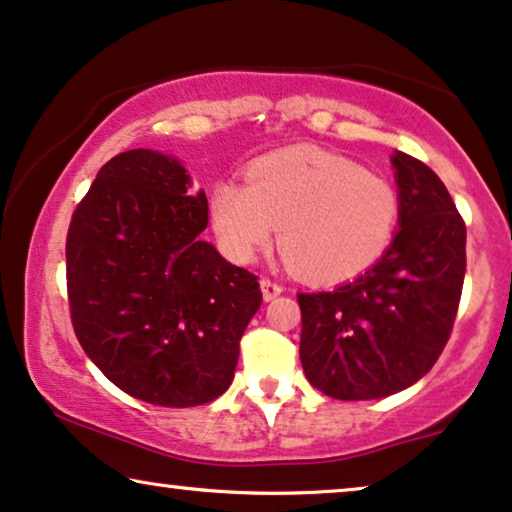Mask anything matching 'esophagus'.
<instances>
[{"mask_svg": "<svg viewBox=\"0 0 512 512\" xmlns=\"http://www.w3.org/2000/svg\"><path fill=\"white\" fill-rule=\"evenodd\" d=\"M262 294H264V299L266 301H271V299H276L278 294H283V290L285 287L278 283V280H271V278H262Z\"/></svg>", "mask_w": 512, "mask_h": 512, "instance_id": "34e87169", "label": "esophagus"}]
</instances>
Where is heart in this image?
<instances>
[{
	"mask_svg": "<svg viewBox=\"0 0 512 512\" xmlns=\"http://www.w3.org/2000/svg\"><path fill=\"white\" fill-rule=\"evenodd\" d=\"M399 218L401 199L390 181L313 146L266 155L250 167L246 185L222 181L211 192L213 227L236 262H253L280 229L287 264L320 283L376 264Z\"/></svg>",
	"mask_w": 512,
	"mask_h": 512,
	"instance_id": "1",
	"label": "heart"
}]
</instances>
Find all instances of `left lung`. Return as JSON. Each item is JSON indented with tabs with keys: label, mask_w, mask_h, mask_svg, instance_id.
I'll return each mask as SVG.
<instances>
[{
	"label": "left lung",
	"mask_w": 512,
	"mask_h": 512,
	"mask_svg": "<svg viewBox=\"0 0 512 512\" xmlns=\"http://www.w3.org/2000/svg\"><path fill=\"white\" fill-rule=\"evenodd\" d=\"M401 218L371 269L331 292L297 294L299 357L315 390L383 399L429 373L448 343L466 273V225L427 164L392 157Z\"/></svg>",
	"instance_id": "left-lung-1"
}]
</instances>
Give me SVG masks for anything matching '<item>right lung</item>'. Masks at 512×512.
<instances>
[{
	"label": "right lung",
	"instance_id": "1",
	"mask_svg": "<svg viewBox=\"0 0 512 512\" xmlns=\"http://www.w3.org/2000/svg\"><path fill=\"white\" fill-rule=\"evenodd\" d=\"M206 225L204 190L192 194L183 164L146 148L106 162L71 215V325L129 397L187 408L232 385L262 290L199 239Z\"/></svg>",
	"mask_w": 512,
	"mask_h": 512
}]
</instances>
